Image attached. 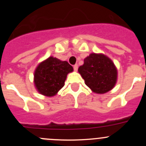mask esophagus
<instances>
[{"mask_svg": "<svg viewBox=\"0 0 146 146\" xmlns=\"http://www.w3.org/2000/svg\"><path fill=\"white\" fill-rule=\"evenodd\" d=\"M78 68V64H75L74 66H73V68H74L75 71H77Z\"/></svg>", "mask_w": 146, "mask_h": 146, "instance_id": "esophagus-1", "label": "esophagus"}]
</instances>
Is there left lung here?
I'll return each instance as SVG.
<instances>
[{
  "mask_svg": "<svg viewBox=\"0 0 146 146\" xmlns=\"http://www.w3.org/2000/svg\"><path fill=\"white\" fill-rule=\"evenodd\" d=\"M78 73L85 83L96 94H104L115 86L118 72L114 62L103 54L92 53L84 59Z\"/></svg>",
  "mask_w": 146,
  "mask_h": 146,
  "instance_id": "obj_1",
  "label": "left lung"
}]
</instances>
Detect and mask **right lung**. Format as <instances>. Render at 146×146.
<instances>
[{
	"label": "right lung",
	"mask_w": 146,
	"mask_h": 146,
	"mask_svg": "<svg viewBox=\"0 0 146 146\" xmlns=\"http://www.w3.org/2000/svg\"><path fill=\"white\" fill-rule=\"evenodd\" d=\"M73 71V68L67 61L49 56L39 63L34 72L35 88L44 96H55L64 86L67 75Z\"/></svg>",
	"instance_id": "right-lung-1"
}]
</instances>
